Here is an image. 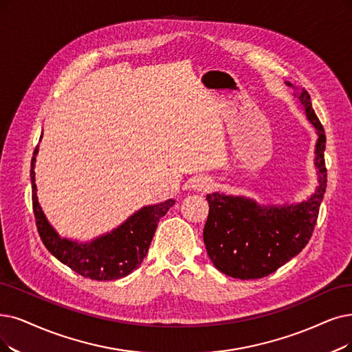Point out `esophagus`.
Returning <instances> with one entry per match:
<instances>
[{
	"label": "esophagus",
	"mask_w": 352,
	"mask_h": 352,
	"mask_svg": "<svg viewBox=\"0 0 352 352\" xmlns=\"http://www.w3.org/2000/svg\"><path fill=\"white\" fill-rule=\"evenodd\" d=\"M214 186V182L208 176H199L193 180L192 188L198 192H209Z\"/></svg>",
	"instance_id": "esophagus-1"
}]
</instances>
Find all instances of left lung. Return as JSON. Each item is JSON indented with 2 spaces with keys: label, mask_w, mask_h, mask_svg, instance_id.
<instances>
[{
  "label": "left lung",
  "mask_w": 352,
  "mask_h": 352,
  "mask_svg": "<svg viewBox=\"0 0 352 352\" xmlns=\"http://www.w3.org/2000/svg\"><path fill=\"white\" fill-rule=\"evenodd\" d=\"M300 101L319 135L315 151L319 186L306 202L278 208L260 206L241 196L206 195L209 215L204 241L209 258L223 274L241 280L265 277L298 256L311 240L328 182L327 137L306 89Z\"/></svg>",
  "instance_id": "1"
}]
</instances>
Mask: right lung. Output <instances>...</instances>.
<instances>
[{"instance_id": "obj_1", "label": "right lung", "mask_w": 352, "mask_h": 352, "mask_svg": "<svg viewBox=\"0 0 352 352\" xmlns=\"http://www.w3.org/2000/svg\"><path fill=\"white\" fill-rule=\"evenodd\" d=\"M36 153L37 148L33 153L30 170L32 199L36 227L46 248L69 269L91 280H117L134 272L147 254L159 219L167 214V210L175 205V201L168 199L163 204L140 209L121 227L111 234L96 238L89 244L69 241L58 235L41 212L33 170Z\"/></svg>"}]
</instances>
